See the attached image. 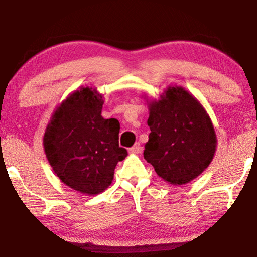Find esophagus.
I'll list each match as a JSON object with an SVG mask.
<instances>
[{
  "label": "esophagus",
  "instance_id": "obj_1",
  "mask_svg": "<svg viewBox=\"0 0 257 257\" xmlns=\"http://www.w3.org/2000/svg\"><path fill=\"white\" fill-rule=\"evenodd\" d=\"M142 150H143L142 146H141L140 143H136L135 146L130 148V149H129V153H130V154H141V153H142Z\"/></svg>",
  "mask_w": 257,
  "mask_h": 257
}]
</instances>
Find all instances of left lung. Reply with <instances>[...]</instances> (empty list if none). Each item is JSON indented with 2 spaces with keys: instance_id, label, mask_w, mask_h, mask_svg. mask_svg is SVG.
<instances>
[{
  "instance_id": "1",
  "label": "left lung",
  "mask_w": 257,
  "mask_h": 257,
  "mask_svg": "<svg viewBox=\"0 0 257 257\" xmlns=\"http://www.w3.org/2000/svg\"><path fill=\"white\" fill-rule=\"evenodd\" d=\"M149 141L144 160L165 182L183 185L197 178L214 157L216 135L205 108L183 87H168L149 102Z\"/></svg>"
}]
</instances>
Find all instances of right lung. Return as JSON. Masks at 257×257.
Returning a JSON list of instances; mask_svg holds the SVG:
<instances>
[{"label": "right lung", "mask_w": 257, "mask_h": 257, "mask_svg": "<svg viewBox=\"0 0 257 257\" xmlns=\"http://www.w3.org/2000/svg\"><path fill=\"white\" fill-rule=\"evenodd\" d=\"M103 99L92 87L68 95L53 113L43 144L59 179L84 194H99L110 185L127 150L118 146L120 123L101 116Z\"/></svg>", "instance_id": "1"}]
</instances>
